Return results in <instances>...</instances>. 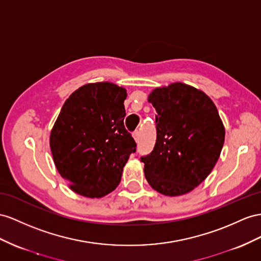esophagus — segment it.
Listing matches in <instances>:
<instances>
[{
    "mask_svg": "<svg viewBox=\"0 0 261 261\" xmlns=\"http://www.w3.org/2000/svg\"><path fill=\"white\" fill-rule=\"evenodd\" d=\"M133 139H135V141L138 142L140 140V132L139 131H136L135 133H133Z\"/></svg>",
    "mask_w": 261,
    "mask_h": 261,
    "instance_id": "esophagus-1",
    "label": "esophagus"
}]
</instances>
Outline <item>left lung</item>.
<instances>
[{
    "instance_id": "obj_1",
    "label": "left lung",
    "mask_w": 261,
    "mask_h": 261,
    "mask_svg": "<svg viewBox=\"0 0 261 261\" xmlns=\"http://www.w3.org/2000/svg\"><path fill=\"white\" fill-rule=\"evenodd\" d=\"M148 101L156 110V142L141 158L146 181L166 196L188 194L210 175L223 149L225 128L216 106L183 83L153 89Z\"/></svg>"
}]
</instances>
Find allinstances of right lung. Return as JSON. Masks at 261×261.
I'll use <instances>...</instances> for the list:
<instances>
[{
	"label": "right lung",
	"instance_id": "add662e5",
	"mask_svg": "<svg viewBox=\"0 0 261 261\" xmlns=\"http://www.w3.org/2000/svg\"><path fill=\"white\" fill-rule=\"evenodd\" d=\"M126 90L112 83L87 84L66 100L50 131L59 174L77 194L99 198L115 190L137 144L125 130Z\"/></svg>",
	"mask_w": 261,
	"mask_h": 261
}]
</instances>
